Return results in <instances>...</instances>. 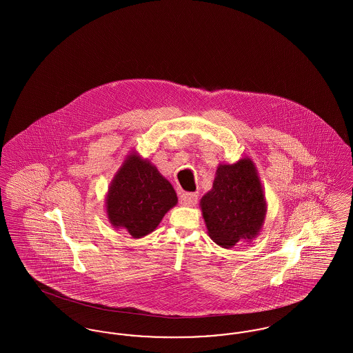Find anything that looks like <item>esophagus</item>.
<instances>
[{
  "instance_id": "34e87169",
  "label": "esophagus",
  "mask_w": 353,
  "mask_h": 353,
  "mask_svg": "<svg viewBox=\"0 0 353 353\" xmlns=\"http://www.w3.org/2000/svg\"><path fill=\"white\" fill-rule=\"evenodd\" d=\"M199 196L196 193H183L181 194V203L184 206H194L197 203Z\"/></svg>"
}]
</instances>
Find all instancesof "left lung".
<instances>
[{
  "mask_svg": "<svg viewBox=\"0 0 353 353\" xmlns=\"http://www.w3.org/2000/svg\"><path fill=\"white\" fill-rule=\"evenodd\" d=\"M208 234L223 249L258 236L268 213V202L258 170L250 157L219 164L213 188L200 201Z\"/></svg>",
  "mask_w": 353,
  "mask_h": 353,
  "instance_id": "8db88e82",
  "label": "left lung"
}]
</instances>
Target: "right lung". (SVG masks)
<instances>
[{
  "label": "right lung",
  "instance_id": "add662e5",
  "mask_svg": "<svg viewBox=\"0 0 353 353\" xmlns=\"http://www.w3.org/2000/svg\"><path fill=\"white\" fill-rule=\"evenodd\" d=\"M177 201L168 180L150 160L131 151L108 186L105 213L111 226L143 238L151 234Z\"/></svg>",
  "mask_w": 353,
  "mask_h": 353
}]
</instances>
